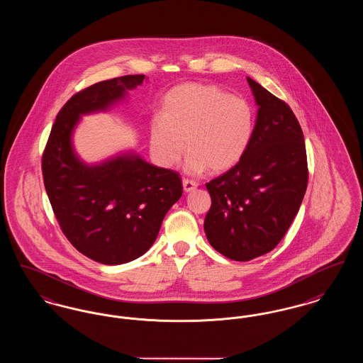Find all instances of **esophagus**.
Instances as JSON below:
<instances>
[{
    "mask_svg": "<svg viewBox=\"0 0 363 363\" xmlns=\"http://www.w3.org/2000/svg\"><path fill=\"white\" fill-rule=\"evenodd\" d=\"M182 185H184V190H185V191H191V190L197 188V185H199V184H197L196 181H193V179L184 178V179H182Z\"/></svg>",
    "mask_w": 363,
    "mask_h": 363,
    "instance_id": "1",
    "label": "esophagus"
}]
</instances>
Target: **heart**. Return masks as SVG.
<instances>
[{
    "label": "heart",
    "instance_id": "heart-1",
    "mask_svg": "<svg viewBox=\"0 0 363 363\" xmlns=\"http://www.w3.org/2000/svg\"><path fill=\"white\" fill-rule=\"evenodd\" d=\"M253 129V110L245 99L213 84L185 83L164 96L160 117L151 123V150L163 166L174 167L186 145V172L222 173L246 154Z\"/></svg>",
    "mask_w": 363,
    "mask_h": 363
}]
</instances>
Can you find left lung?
Returning <instances> with one entry per match:
<instances>
[{"mask_svg":"<svg viewBox=\"0 0 363 363\" xmlns=\"http://www.w3.org/2000/svg\"><path fill=\"white\" fill-rule=\"evenodd\" d=\"M257 120L241 160L209 181L211 208L204 230L211 246L227 259L249 261L281 241L308 188L303 132L293 110L247 77Z\"/></svg>","mask_w":363,"mask_h":363,"instance_id":"obj_1","label":"left lung"}]
</instances>
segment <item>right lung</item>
Instances as JSON below:
<instances>
[{
	"instance_id": "add662e5",
	"label": "right lung",
	"mask_w": 363,
	"mask_h": 363,
	"mask_svg": "<svg viewBox=\"0 0 363 363\" xmlns=\"http://www.w3.org/2000/svg\"><path fill=\"white\" fill-rule=\"evenodd\" d=\"M144 77L128 74L76 92L58 111L42 155L45 188L64 235L80 253L107 265L138 259L152 246L182 196L181 177L135 155L86 166L74 155L70 135L80 114L107 108Z\"/></svg>"
}]
</instances>
